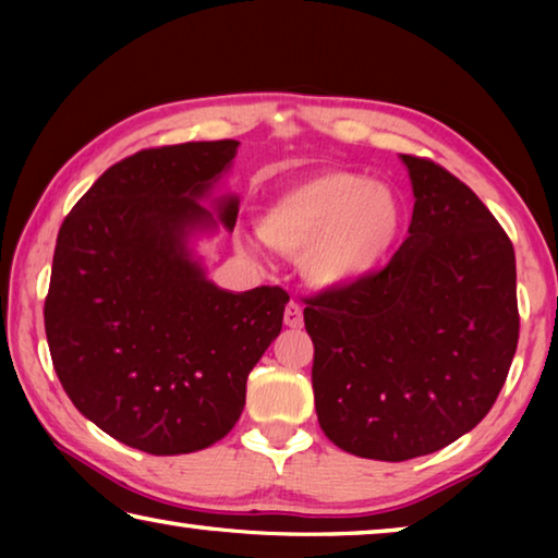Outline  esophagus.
<instances>
[{"mask_svg":"<svg viewBox=\"0 0 558 558\" xmlns=\"http://www.w3.org/2000/svg\"><path fill=\"white\" fill-rule=\"evenodd\" d=\"M286 325L288 327H302V307L295 300H290L286 305Z\"/></svg>","mask_w":558,"mask_h":558,"instance_id":"obj_1","label":"esophagus"}]
</instances>
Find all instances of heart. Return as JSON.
<instances>
[{
	"label": "heart",
	"instance_id": "obj_1",
	"mask_svg": "<svg viewBox=\"0 0 558 558\" xmlns=\"http://www.w3.org/2000/svg\"><path fill=\"white\" fill-rule=\"evenodd\" d=\"M403 226L401 196L344 169L315 172L278 194L258 233L286 256L302 253V276L335 290L381 266Z\"/></svg>",
	"mask_w": 558,
	"mask_h": 558
}]
</instances>
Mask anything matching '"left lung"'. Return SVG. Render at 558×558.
Returning <instances> with one entry per match:
<instances>
[{"instance_id": "obj_1", "label": "left lung", "mask_w": 558, "mask_h": 558, "mask_svg": "<svg viewBox=\"0 0 558 558\" xmlns=\"http://www.w3.org/2000/svg\"><path fill=\"white\" fill-rule=\"evenodd\" d=\"M401 159L415 196L409 239L384 270L305 307L319 428L337 448L386 462L475 428L519 339L509 235L448 169Z\"/></svg>"}]
</instances>
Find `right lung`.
Segmentation results:
<instances>
[{
  "label": "right lung",
  "mask_w": 558,
  "mask_h": 558,
  "mask_svg": "<svg viewBox=\"0 0 558 558\" xmlns=\"http://www.w3.org/2000/svg\"><path fill=\"white\" fill-rule=\"evenodd\" d=\"M239 143L143 149L112 165L65 216L44 305L53 369L75 409L130 448L182 456L214 446L245 405V379L280 335L288 292L206 280L189 235L233 231L199 202Z\"/></svg>",
  "instance_id": "add662e5"
}]
</instances>
